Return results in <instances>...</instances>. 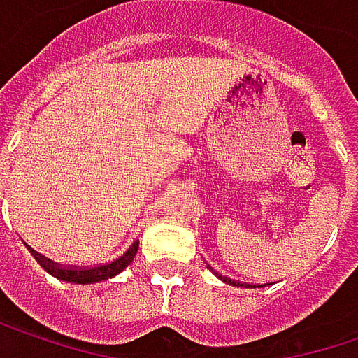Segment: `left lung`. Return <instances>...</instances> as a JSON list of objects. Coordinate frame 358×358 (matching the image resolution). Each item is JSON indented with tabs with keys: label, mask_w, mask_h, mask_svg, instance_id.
<instances>
[{
	"label": "left lung",
	"mask_w": 358,
	"mask_h": 358,
	"mask_svg": "<svg viewBox=\"0 0 358 358\" xmlns=\"http://www.w3.org/2000/svg\"><path fill=\"white\" fill-rule=\"evenodd\" d=\"M207 268L211 271V266H209V264H207ZM219 278H221V280H225V282H231V278H225V276H219Z\"/></svg>",
	"instance_id": "left-lung-1"
}]
</instances>
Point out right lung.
<instances>
[{"label":"right lung","instance_id":"right-lung-1","mask_svg":"<svg viewBox=\"0 0 358 358\" xmlns=\"http://www.w3.org/2000/svg\"><path fill=\"white\" fill-rule=\"evenodd\" d=\"M137 250H139V242L131 245L122 256H118L116 260L108 262V264H100V266H94V268H87V271H69L65 266H59L55 262L47 260L45 256H41L38 252H34V258L36 262L55 278L59 280H65V282H78V285H92V282H100V280H106V278H113L118 273H122L131 262L133 258L137 256Z\"/></svg>","mask_w":358,"mask_h":358}]
</instances>
